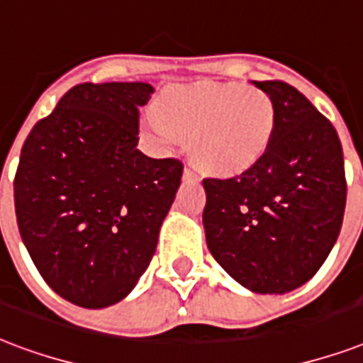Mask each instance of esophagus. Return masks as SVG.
Returning <instances> with one entry per match:
<instances>
[{"mask_svg":"<svg viewBox=\"0 0 363 363\" xmlns=\"http://www.w3.org/2000/svg\"><path fill=\"white\" fill-rule=\"evenodd\" d=\"M182 177H184L186 181H196V179H198L196 171L190 169V167H184V173H182Z\"/></svg>","mask_w":363,"mask_h":363,"instance_id":"1","label":"esophagus"}]
</instances>
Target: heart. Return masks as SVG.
<instances>
[{"mask_svg":"<svg viewBox=\"0 0 363 363\" xmlns=\"http://www.w3.org/2000/svg\"><path fill=\"white\" fill-rule=\"evenodd\" d=\"M276 129L272 99L257 87L201 82L171 87L160 110L140 120V131L160 154L171 156L190 138V156L213 175H240L267 154Z\"/></svg>","mask_w":363,"mask_h":363,"instance_id":"obj_1","label":"heart"}]
</instances>
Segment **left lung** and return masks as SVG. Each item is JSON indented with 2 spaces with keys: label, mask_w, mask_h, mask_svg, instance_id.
<instances>
[{
  "label": "left lung",
  "mask_w": 363,
  "mask_h": 363,
  "mask_svg": "<svg viewBox=\"0 0 363 363\" xmlns=\"http://www.w3.org/2000/svg\"><path fill=\"white\" fill-rule=\"evenodd\" d=\"M276 108L272 143L234 179H206L207 247L253 293L284 295L320 270L341 232L347 181L335 127L284 82H251Z\"/></svg>",
  "instance_id": "obj_1"
}]
</instances>
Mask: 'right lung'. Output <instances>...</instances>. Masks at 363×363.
Here are the masks:
<instances>
[{
  "instance_id": "1",
  "label": "right lung",
  "mask_w": 363,
  "mask_h": 363,
  "mask_svg": "<svg viewBox=\"0 0 363 363\" xmlns=\"http://www.w3.org/2000/svg\"><path fill=\"white\" fill-rule=\"evenodd\" d=\"M145 82L79 83L38 121L15 177L16 223L38 272L83 308L135 289L181 186L182 163L138 150Z\"/></svg>"
}]
</instances>
